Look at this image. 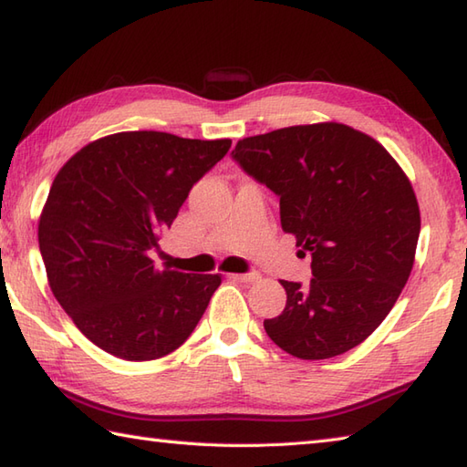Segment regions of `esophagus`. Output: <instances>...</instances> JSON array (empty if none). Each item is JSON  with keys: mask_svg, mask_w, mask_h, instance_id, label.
Here are the masks:
<instances>
[{"mask_svg": "<svg viewBox=\"0 0 467 467\" xmlns=\"http://www.w3.org/2000/svg\"><path fill=\"white\" fill-rule=\"evenodd\" d=\"M233 279H236V281H243V283H253V281H256V279H259V273H254V271H251V273H241V275H233Z\"/></svg>", "mask_w": 467, "mask_h": 467, "instance_id": "34e87169", "label": "esophagus"}]
</instances>
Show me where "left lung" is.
I'll return each instance as SVG.
<instances>
[{
  "label": "left lung",
  "instance_id": "obj_1",
  "mask_svg": "<svg viewBox=\"0 0 467 467\" xmlns=\"http://www.w3.org/2000/svg\"><path fill=\"white\" fill-rule=\"evenodd\" d=\"M233 161L279 196L283 231L311 253V283L281 281L286 305L265 319L266 335L309 361L353 349L410 279L421 218L408 176L371 136L337 122L244 138Z\"/></svg>",
  "mask_w": 467,
  "mask_h": 467
}]
</instances>
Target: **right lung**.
<instances>
[{"label":"right lung","mask_w":467,"mask_h":467,"mask_svg":"<svg viewBox=\"0 0 467 467\" xmlns=\"http://www.w3.org/2000/svg\"><path fill=\"white\" fill-rule=\"evenodd\" d=\"M228 148L231 140L120 132L84 146L54 178L37 226L47 281L106 353L158 359L201 321L221 276L158 269L150 256L191 188Z\"/></svg>","instance_id":"obj_1"}]
</instances>
